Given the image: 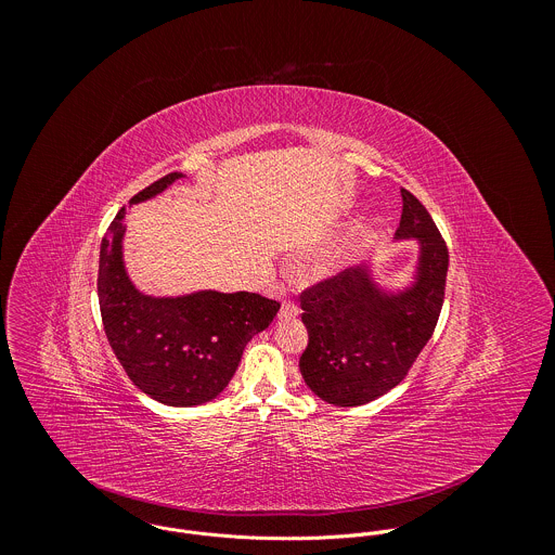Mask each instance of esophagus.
<instances>
[{
	"mask_svg": "<svg viewBox=\"0 0 555 555\" xmlns=\"http://www.w3.org/2000/svg\"><path fill=\"white\" fill-rule=\"evenodd\" d=\"M297 314H299V306L293 299H284L282 308H280V317L291 319V317H297Z\"/></svg>",
	"mask_w": 555,
	"mask_h": 555,
	"instance_id": "obj_1",
	"label": "esophagus"
}]
</instances>
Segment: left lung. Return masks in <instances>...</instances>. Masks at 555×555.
I'll return each mask as SVG.
<instances>
[{"label": "left lung", "mask_w": 555, "mask_h": 555, "mask_svg": "<svg viewBox=\"0 0 555 555\" xmlns=\"http://www.w3.org/2000/svg\"><path fill=\"white\" fill-rule=\"evenodd\" d=\"M397 238L421 241L412 288L388 295L364 267L338 271L301 293L308 347L299 369L314 395L334 405H362L395 388L438 323L449 269L447 243L425 206L401 189Z\"/></svg>", "instance_id": "obj_1"}]
</instances>
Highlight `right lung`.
Returning <instances> with one entry per match:
<instances>
[{"mask_svg": "<svg viewBox=\"0 0 555 555\" xmlns=\"http://www.w3.org/2000/svg\"><path fill=\"white\" fill-rule=\"evenodd\" d=\"M178 178L182 173H167L130 204L163 193ZM126 215L124 206L100 249L98 297L106 338L132 384L152 399L173 408L206 403L228 386L245 345L269 327L280 304L245 291H202L176 299L139 293L121 258Z\"/></svg>", "mask_w": 555, "mask_h": 555, "instance_id": "right-lung-1", "label": "right lung"}]
</instances>
